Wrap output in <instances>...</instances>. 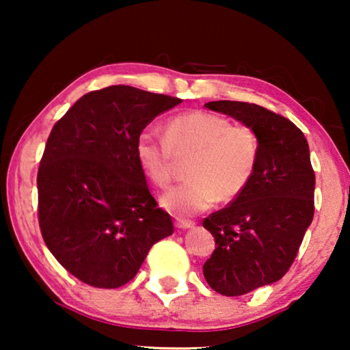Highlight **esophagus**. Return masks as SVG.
Instances as JSON below:
<instances>
[{
  "label": "esophagus",
  "instance_id": "obj_1",
  "mask_svg": "<svg viewBox=\"0 0 350 350\" xmlns=\"http://www.w3.org/2000/svg\"><path fill=\"white\" fill-rule=\"evenodd\" d=\"M175 226L178 229H189V228L194 226V221H191V219L178 218V219H175Z\"/></svg>",
  "mask_w": 350,
  "mask_h": 350
}]
</instances>
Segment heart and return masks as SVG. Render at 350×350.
Wrapping results in <instances>:
<instances>
[{
    "label": "heart",
    "mask_w": 350,
    "mask_h": 350,
    "mask_svg": "<svg viewBox=\"0 0 350 350\" xmlns=\"http://www.w3.org/2000/svg\"><path fill=\"white\" fill-rule=\"evenodd\" d=\"M186 162L188 181L167 191L161 205L176 217L205 212L218 199L241 196L255 175L260 140L253 129L208 111H191L172 118L164 137L151 129L138 133L135 157L146 178L159 188L172 181L175 157Z\"/></svg>",
    "instance_id": "1"
}]
</instances>
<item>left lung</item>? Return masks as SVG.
<instances>
[{
  "label": "left lung",
  "instance_id": "left-lung-1",
  "mask_svg": "<svg viewBox=\"0 0 350 350\" xmlns=\"http://www.w3.org/2000/svg\"><path fill=\"white\" fill-rule=\"evenodd\" d=\"M205 107L243 122L260 140L250 185L202 221L215 237L205 280L219 295L241 296L280 280L293 265L314 218L315 174L304 133L286 118L231 100Z\"/></svg>",
  "mask_w": 350,
  "mask_h": 350
}]
</instances>
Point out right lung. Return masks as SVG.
Returning a JSON list of instances; mask_svg holds the SVG:
<instances>
[{
  "instance_id": "right-lung-1",
  "label": "right lung",
  "mask_w": 350,
  "mask_h": 350,
  "mask_svg": "<svg viewBox=\"0 0 350 350\" xmlns=\"http://www.w3.org/2000/svg\"><path fill=\"white\" fill-rule=\"evenodd\" d=\"M178 103L109 85L83 95L52 127L38 169V221L55 260L84 284L126 285L150 248L174 232L138 165L135 140Z\"/></svg>"
}]
</instances>
